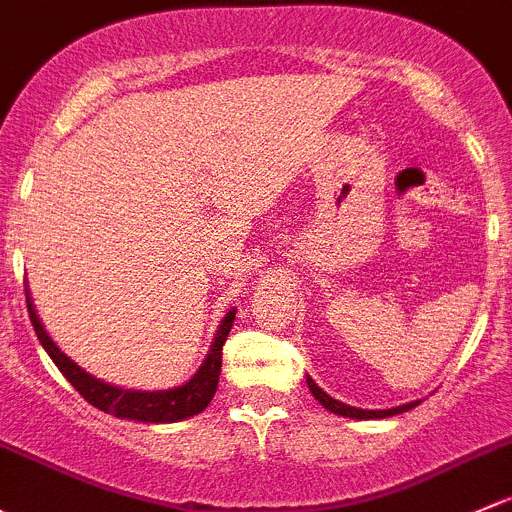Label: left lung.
Listing matches in <instances>:
<instances>
[{
    "mask_svg": "<svg viewBox=\"0 0 512 512\" xmlns=\"http://www.w3.org/2000/svg\"><path fill=\"white\" fill-rule=\"evenodd\" d=\"M306 385H309L311 395H314L316 400H319L328 412L341 414V417H351V419H385V417H395V414H402V412L412 410V407H417L419 402H422V400H414V402H407V405L392 407V410H360V407H351V405H346V402H341V400H336V397L328 395V392L321 390V387L316 385L314 380L309 378V375H306Z\"/></svg>",
    "mask_w": 512,
    "mask_h": 512,
    "instance_id": "8db88e82",
    "label": "left lung"
}]
</instances>
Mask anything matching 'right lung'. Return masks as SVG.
Returning a JSON list of instances; mask_svg holds the SVG:
<instances>
[{
  "label": "right lung",
  "mask_w": 512,
  "mask_h": 512,
  "mask_svg": "<svg viewBox=\"0 0 512 512\" xmlns=\"http://www.w3.org/2000/svg\"><path fill=\"white\" fill-rule=\"evenodd\" d=\"M26 306H29L31 324H34L36 336H39L41 346L46 348V353L51 355L53 363L58 365L66 380L71 383L85 400L90 402L98 410L115 414L120 419H134V422L144 424H166V422H181V419L193 417V414L203 412L211 405L215 390H218V378H220V360H223V343L228 338L230 326L235 321V311L230 309L228 314L220 321L218 331H215L211 351H208L206 360L201 363V368L193 373V378L188 383L179 387H169V390H125L120 385H110L105 380L95 378V375L85 373L75 360L68 358L61 348L53 343V338L48 336L46 328H43L39 314H36V306L31 301L29 284H26Z\"/></svg>",
  "instance_id": "add662e5"
}]
</instances>
